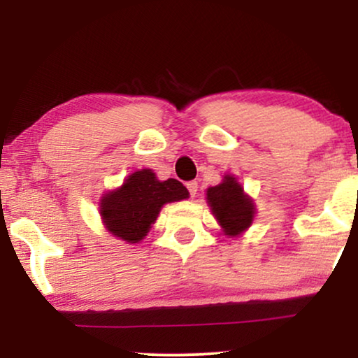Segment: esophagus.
Masks as SVG:
<instances>
[{
  "mask_svg": "<svg viewBox=\"0 0 358 358\" xmlns=\"http://www.w3.org/2000/svg\"><path fill=\"white\" fill-rule=\"evenodd\" d=\"M187 190H189L190 197H195V195H197V190H199V184L195 182V180H190V182H187Z\"/></svg>",
  "mask_w": 358,
  "mask_h": 358,
  "instance_id": "34e87169",
  "label": "esophagus"
}]
</instances>
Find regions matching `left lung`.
Masks as SVG:
<instances>
[{
    "label": "left lung",
    "instance_id": "left-lung-1",
    "mask_svg": "<svg viewBox=\"0 0 358 358\" xmlns=\"http://www.w3.org/2000/svg\"><path fill=\"white\" fill-rule=\"evenodd\" d=\"M207 203L223 234L229 238L241 236L256 217V203L233 174H224L222 182L207 189Z\"/></svg>",
    "mask_w": 358,
    "mask_h": 358
}]
</instances>
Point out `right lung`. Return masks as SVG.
Listing matches in <instances>:
<instances>
[{
  "instance_id": "add662e5",
  "label": "right lung",
  "mask_w": 358,
  "mask_h": 358,
  "mask_svg": "<svg viewBox=\"0 0 358 358\" xmlns=\"http://www.w3.org/2000/svg\"><path fill=\"white\" fill-rule=\"evenodd\" d=\"M189 199V190L178 179L159 180L153 169L127 176L120 187L102 194L99 213L112 236L129 244L143 241L166 203Z\"/></svg>"
}]
</instances>
